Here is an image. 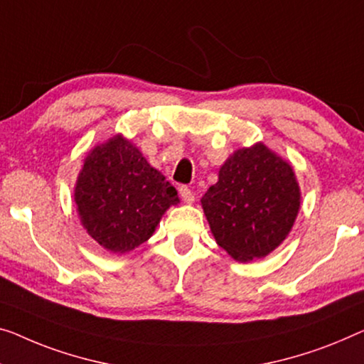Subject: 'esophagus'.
Returning <instances> with one entry per match:
<instances>
[{
	"instance_id": "1",
	"label": "esophagus",
	"mask_w": 364,
	"mask_h": 364,
	"mask_svg": "<svg viewBox=\"0 0 364 364\" xmlns=\"http://www.w3.org/2000/svg\"><path fill=\"white\" fill-rule=\"evenodd\" d=\"M180 196H181V199H183L186 204L194 203V194H193V191H191V189H189L188 186H181V188H180Z\"/></svg>"
}]
</instances>
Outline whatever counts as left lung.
Returning a JSON list of instances; mask_svg holds the SVG:
<instances>
[{"label":"left lung","instance_id":"left-lung-1","mask_svg":"<svg viewBox=\"0 0 364 364\" xmlns=\"http://www.w3.org/2000/svg\"><path fill=\"white\" fill-rule=\"evenodd\" d=\"M217 245L248 263L286 240L301 209V188L289 161L257 142L235 150L200 199Z\"/></svg>","mask_w":364,"mask_h":364}]
</instances>
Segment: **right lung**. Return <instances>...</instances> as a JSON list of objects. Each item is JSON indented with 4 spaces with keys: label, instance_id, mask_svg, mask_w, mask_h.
Returning <instances> with one entry per match:
<instances>
[{
    "label": "right lung",
    "instance_id": "right-lung-1",
    "mask_svg": "<svg viewBox=\"0 0 364 364\" xmlns=\"http://www.w3.org/2000/svg\"><path fill=\"white\" fill-rule=\"evenodd\" d=\"M73 198L83 229L116 255L147 242L166 210L180 203L176 189L122 134L88 151Z\"/></svg>",
    "mask_w": 364,
    "mask_h": 364
}]
</instances>
